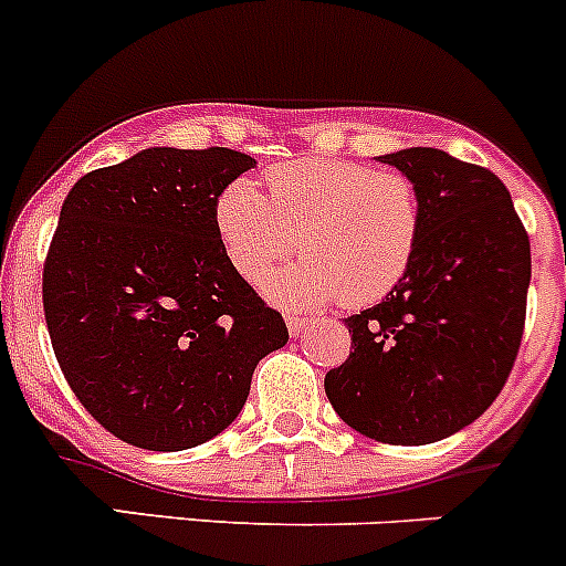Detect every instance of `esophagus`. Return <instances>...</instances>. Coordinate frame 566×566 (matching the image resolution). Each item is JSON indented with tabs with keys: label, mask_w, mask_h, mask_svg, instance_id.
Returning a JSON list of instances; mask_svg holds the SVG:
<instances>
[{
	"label": "esophagus",
	"mask_w": 566,
	"mask_h": 566,
	"mask_svg": "<svg viewBox=\"0 0 566 566\" xmlns=\"http://www.w3.org/2000/svg\"><path fill=\"white\" fill-rule=\"evenodd\" d=\"M286 325H289V333H292L294 338L300 336V333L305 331V325H308V316H297V314H289L286 316Z\"/></svg>",
	"instance_id": "34e87169"
}]
</instances>
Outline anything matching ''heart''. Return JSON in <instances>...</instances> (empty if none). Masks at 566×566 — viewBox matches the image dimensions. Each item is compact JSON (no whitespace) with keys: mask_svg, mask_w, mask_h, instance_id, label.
Wrapping results in <instances>:
<instances>
[{"mask_svg":"<svg viewBox=\"0 0 566 566\" xmlns=\"http://www.w3.org/2000/svg\"><path fill=\"white\" fill-rule=\"evenodd\" d=\"M224 258L258 283L294 247L303 258L263 280V292L289 308L342 297L373 305L389 297L417 263L424 197L411 175L364 160L303 158L266 171V197L235 177L213 202Z\"/></svg>","mask_w":566,"mask_h":566,"instance_id":"heart-1","label":"heart"}]
</instances>
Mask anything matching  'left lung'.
<instances>
[{"instance_id":"obj_1","label":"left lung","mask_w":566,"mask_h":566,"mask_svg":"<svg viewBox=\"0 0 566 566\" xmlns=\"http://www.w3.org/2000/svg\"><path fill=\"white\" fill-rule=\"evenodd\" d=\"M419 182L417 263L373 308L344 319L349 358L325 375L338 417L386 444H430L475 422L520 353L531 241L494 171L430 147L384 155Z\"/></svg>"}]
</instances>
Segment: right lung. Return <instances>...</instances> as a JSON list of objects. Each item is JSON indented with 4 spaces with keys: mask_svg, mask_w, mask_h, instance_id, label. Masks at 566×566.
I'll return each mask as SVG.
<instances>
[{
    "mask_svg": "<svg viewBox=\"0 0 566 566\" xmlns=\"http://www.w3.org/2000/svg\"><path fill=\"white\" fill-rule=\"evenodd\" d=\"M255 166L228 147H153L80 177L44 261V316L66 384L133 448L175 453L222 433L283 316L233 272L219 191Z\"/></svg>",
    "mask_w": 566,
    "mask_h": 566,
    "instance_id": "add662e5",
    "label": "right lung"
}]
</instances>
